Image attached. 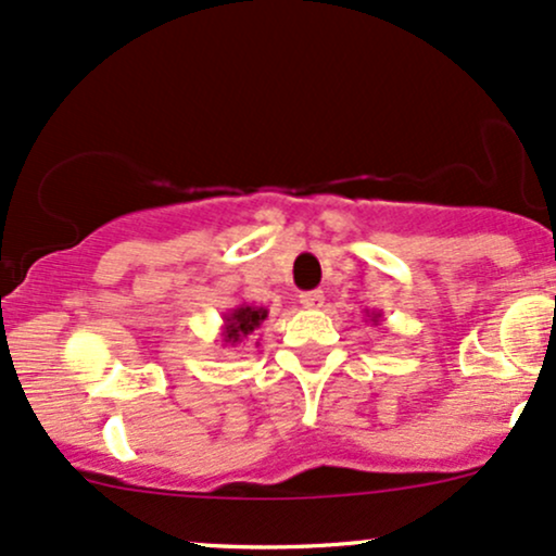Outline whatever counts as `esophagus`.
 <instances>
[{"label": "esophagus", "mask_w": 556, "mask_h": 556, "mask_svg": "<svg viewBox=\"0 0 556 556\" xmlns=\"http://www.w3.org/2000/svg\"><path fill=\"white\" fill-rule=\"evenodd\" d=\"M301 306H303V308H311V311L321 308V306H325V295H321L319 290L303 292V295H301Z\"/></svg>", "instance_id": "1"}]
</instances>
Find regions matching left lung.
<instances>
[{
    "label": "left lung",
    "instance_id": "obj_1",
    "mask_svg": "<svg viewBox=\"0 0 556 556\" xmlns=\"http://www.w3.org/2000/svg\"><path fill=\"white\" fill-rule=\"evenodd\" d=\"M364 314H367L369 316V321H371V325H380V321H382V314H380V311H364Z\"/></svg>",
    "mask_w": 556,
    "mask_h": 556
}]
</instances>
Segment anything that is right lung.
<instances>
[{
    "label": "right lung",
    "mask_w": 556,
    "mask_h": 556,
    "mask_svg": "<svg viewBox=\"0 0 556 556\" xmlns=\"http://www.w3.org/2000/svg\"><path fill=\"white\" fill-rule=\"evenodd\" d=\"M266 316H268V308H264V306L237 303L235 308H229L227 314H224L222 343L229 345V348L245 343L250 334H255V329L264 325ZM255 345H258V343H255Z\"/></svg>",
    "instance_id": "1"
}]
</instances>
